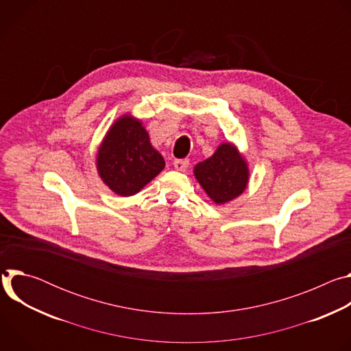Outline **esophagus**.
Returning a JSON list of instances; mask_svg holds the SVG:
<instances>
[{"label":"esophagus","mask_w":351,"mask_h":351,"mask_svg":"<svg viewBox=\"0 0 351 351\" xmlns=\"http://www.w3.org/2000/svg\"><path fill=\"white\" fill-rule=\"evenodd\" d=\"M189 160H176V161H173V167H175V169L176 171H180V172H183V171H186L187 168H189Z\"/></svg>","instance_id":"1"}]
</instances>
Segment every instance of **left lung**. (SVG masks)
Here are the masks:
<instances>
[{
    "instance_id": "8db88e82",
    "label": "left lung",
    "mask_w": 351,
    "mask_h": 351,
    "mask_svg": "<svg viewBox=\"0 0 351 351\" xmlns=\"http://www.w3.org/2000/svg\"><path fill=\"white\" fill-rule=\"evenodd\" d=\"M194 176L214 203L225 204L245 190L248 167L233 144L222 143L213 157L194 167Z\"/></svg>"
}]
</instances>
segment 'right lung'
I'll list each match as a JSON object with an SVG mask.
<instances>
[{
	"mask_svg": "<svg viewBox=\"0 0 351 351\" xmlns=\"http://www.w3.org/2000/svg\"><path fill=\"white\" fill-rule=\"evenodd\" d=\"M165 161L149 143L147 130L132 115H123L110 128L97 154V171L117 194L138 193L162 169Z\"/></svg>",
	"mask_w": 351,
	"mask_h": 351,
	"instance_id": "1",
	"label": "right lung"
}]
</instances>
